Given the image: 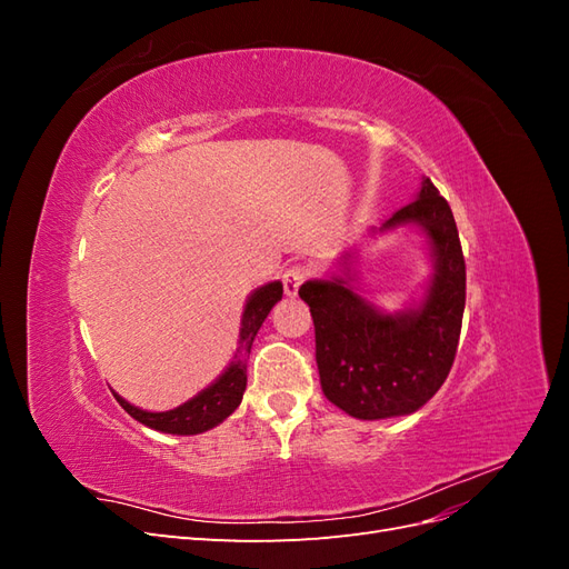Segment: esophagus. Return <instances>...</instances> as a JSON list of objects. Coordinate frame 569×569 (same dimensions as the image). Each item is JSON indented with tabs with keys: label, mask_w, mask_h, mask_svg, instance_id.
<instances>
[{
	"label": "esophagus",
	"mask_w": 569,
	"mask_h": 569,
	"mask_svg": "<svg viewBox=\"0 0 569 569\" xmlns=\"http://www.w3.org/2000/svg\"><path fill=\"white\" fill-rule=\"evenodd\" d=\"M308 278V268L306 266H289L282 272V284H284V295L287 297H297L299 287L303 284V280Z\"/></svg>",
	"instance_id": "34e87169"
}]
</instances>
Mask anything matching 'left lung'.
<instances>
[{
  "label": "left lung",
  "instance_id": "8db88e82",
  "mask_svg": "<svg viewBox=\"0 0 569 569\" xmlns=\"http://www.w3.org/2000/svg\"><path fill=\"white\" fill-rule=\"evenodd\" d=\"M418 226L435 274L418 306L385 313L356 295L349 280H308L299 297L311 306L322 393L358 420L410 416L451 372L465 311V258L451 206L432 180L396 211L380 232Z\"/></svg>",
  "mask_w": 569,
  "mask_h": 569
}]
</instances>
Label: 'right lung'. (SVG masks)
Instances as JSON below:
<instances>
[{
	"instance_id": "right-lung-1",
	"label": "right lung",
	"mask_w": 569,
	"mask_h": 569,
	"mask_svg": "<svg viewBox=\"0 0 569 569\" xmlns=\"http://www.w3.org/2000/svg\"><path fill=\"white\" fill-rule=\"evenodd\" d=\"M282 299V282H268L258 287L249 297L242 316V330H239V347L234 353V360L222 372L218 380L199 391L194 399L184 401L182 406L163 412H149L128 403L123 396H116V401L123 406L128 416H132L137 422H142L157 432L166 435H201L206 429L220 425L228 416L242 403V396L247 389V356L251 353V343L261 330L263 320L272 311V306Z\"/></svg>"
}]
</instances>
